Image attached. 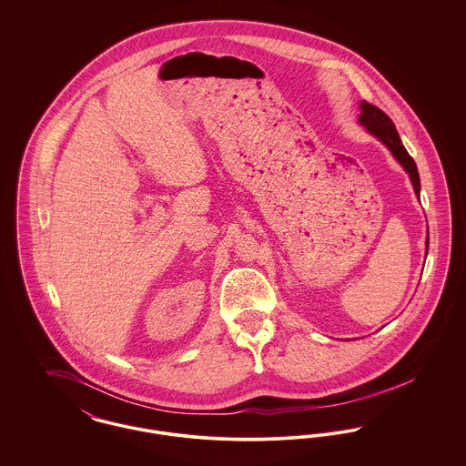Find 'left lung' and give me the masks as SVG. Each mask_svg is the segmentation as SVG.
Masks as SVG:
<instances>
[{"label":"left lung","instance_id":"8db88e82","mask_svg":"<svg viewBox=\"0 0 466 466\" xmlns=\"http://www.w3.org/2000/svg\"><path fill=\"white\" fill-rule=\"evenodd\" d=\"M360 111H361L360 116H358L360 126H363L367 133L372 134L374 137H377L391 152V156L397 158V162L410 177V183L414 187L416 196L420 198L421 181H420L418 166H416L414 158L407 154V150H405V147H403V143L400 139L399 131H397L395 124L391 122V118L386 113H382L379 108L365 103V101L360 103ZM428 244H430V239L426 238V253H428Z\"/></svg>","mask_w":466,"mask_h":466}]
</instances>
